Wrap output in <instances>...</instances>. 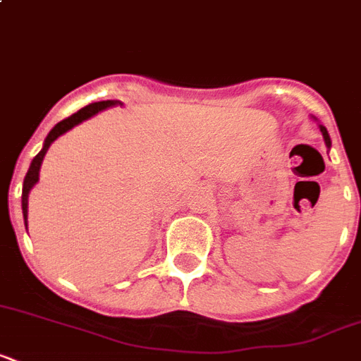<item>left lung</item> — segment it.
I'll return each instance as SVG.
<instances>
[{
	"instance_id": "8db88e82",
	"label": "left lung",
	"mask_w": 361,
	"mask_h": 361,
	"mask_svg": "<svg viewBox=\"0 0 361 361\" xmlns=\"http://www.w3.org/2000/svg\"><path fill=\"white\" fill-rule=\"evenodd\" d=\"M320 127V133H322V136H324V142H326V146L330 147L331 146V140H330V135H328V130H326L324 125H319Z\"/></svg>"
}]
</instances>
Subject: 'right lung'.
Returning a JSON list of instances; mask_svg holds the SVG:
<instances>
[{"instance_id": "1", "label": "right lung", "mask_w": 361, "mask_h": 361, "mask_svg": "<svg viewBox=\"0 0 361 361\" xmlns=\"http://www.w3.org/2000/svg\"><path fill=\"white\" fill-rule=\"evenodd\" d=\"M116 104H121L120 101H101V103H92L80 109L76 114L69 116V118H65L63 121H59L58 125H54V129L48 133V136L44 138V144H42V149L37 153L33 161L30 164V170H27V174L24 178V187H22V214H24V221H25V228H27V198H30V191L33 189L37 181H39V170H41L42 159L47 155L48 147L52 144L58 136H61L63 133H67L69 129H73L75 125L82 123V121L90 120L92 116L99 114L101 110L110 109V106H116Z\"/></svg>"}]
</instances>
